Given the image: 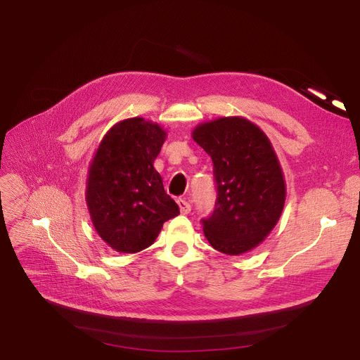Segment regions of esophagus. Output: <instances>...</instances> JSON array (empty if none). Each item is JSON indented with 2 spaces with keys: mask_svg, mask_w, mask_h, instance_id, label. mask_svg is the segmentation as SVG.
Wrapping results in <instances>:
<instances>
[{
  "mask_svg": "<svg viewBox=\"0 0 360 360\" xmlns=\"http://www.w3.org/2000/svg\"><path fill=\"white\" fill-rule=\"evenodd\" d=\"M178 205H179V210L182 214H188L191 212V204L188 202L185 198H179L178 200Z\"/></svg>",
  "mask_w": 360,
  "mask_h": 360,
  "instance_id": "obj_1",
  "label": "esophagus"
}]
</instances>
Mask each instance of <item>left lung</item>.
Listing matches in <instances>:
<instances>
[{
    "label": "left lung",
    "instance_id": "1",
    "mask_svg": "<svg viewBox=\"0 0 360 360\" xmlns=\"http://www.w3.org/2000/svg\"><path fill=\"white\" fill-rule=\"evenodd\" d=\"M194 141L213 160L217 201L202 231L212 247L240 255L254 250L277 224L286 201L285 175L258 125L223 117L193 129Z\"/></svg>",
    "mask_w": 360,
    "mask_h": 360
}]
</instances>
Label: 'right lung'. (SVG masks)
<instances>
[{
	"label": "right lung",
	"instance_id": "1",
	"mask_svg": "<svg viewBox=\"0 0 360 360\" xmlns=\"http://www.w3.org/2000/svg\"><path fill=\"white\" fill-rule=\"evenodd\" d=\"M166 140L156 122L136 117L117 122L102 139L89 166L86 202L98 235L112 250L148 248L163 223L179 214L153 163Z\"/></svg>",
	"mask_w": 360,
	"mask_h": 360
}]
</instances>
